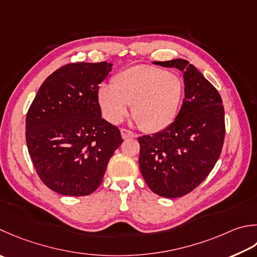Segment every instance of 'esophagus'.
Masks as SVG:
<instances>
[{"label": "esophagus", "instance_id": "34e87169", "mask_svg": "<svg viewBox=\"0 0 257 257\" xmlns=\"http://www.w3.org/2000/svg\"><path fill=\"white\" fill-rule=\"evenodd\" d=\"M120 133H121L122 139H128V138L137 137V135H135L133 132H130V130H127V129H121V130H120Z\"/></svg>", "mask_w": 257, "mask_h": 257}]
</instances>
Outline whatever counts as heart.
<instances>
[{
	"label": "heart",
	"mask_w": 257,
	"mask_h": 257,
	"mask_svg": "<svg viewBox=\"0 0 257 257\" xmlns=\"http://www.w3.org/2000/svg\"><path fill=\"white\" fill-rule=\"evenodd\" d=\"M183 84L177 75L153 65L137 64L117 73L112 87L101 85L98 103L104 119L118 124L129 113L147 133L164 130L174 121L182 99Z\"/></svg>",
	"instance_id": "b5f03b06"
}]
</instances>
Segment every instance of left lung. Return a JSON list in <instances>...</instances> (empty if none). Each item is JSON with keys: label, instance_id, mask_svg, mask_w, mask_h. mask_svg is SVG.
I'll use <instances>...</instances> for the list:
<instances>
[{"label": "left lung", "instance_id": "left-lung-1", "mask_svg": "<svg viewBox=\"0 0 257 257\" xmlns=\"http://www.w3.org/2000/svg\"><path fill=\"white\" fill-rule=\"evenodd\" d=\"M153 63L182 71L185 99L167 128L138 138L139 167L155 194L166 198L182 197L207 177L222 153L223 101L214 85L187 60Z\"/></svg>", "mask_w": 257, "mask_h": 257}]
</instances>
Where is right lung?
Segmentation results:
<instances>
[{"instance_id": "add662e5", "label": "right lung", "mask_w": 257, "mask_h": 257, "mask_svg": "<svg viewBox=\"0 0 257 257\" xmlns=\"http://www.w3.org/2000/svg\"><path fill=\"white\" fill-rule=\"evenodd\" d=\"M112 63H70L45 79L30 107L25 137L42 182L65 196H85L101 184L109 159L122 144L101 117L99 85Z\"/></svg>"}]
</instances>
